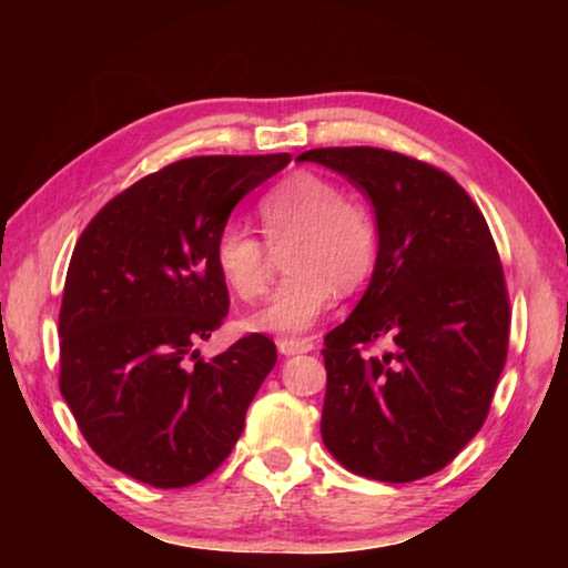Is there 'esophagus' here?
Segmentation results:
<instances>
[{
    "label": "esophagus",
    "instance_id": "1",
    "mask_svg": "<svg viewBox=\"0 0 568 568\" xmlns=\"http://www.w3.org/2000/svg\"><path fill=\"white\" fill-rule=\"evenodd\" d=\"M276 346H278V352H282L284 356L307 354V352H313V348H315L313 338H278Z\"/></svg>",
    "mask_w": 568,
    "mask_h": 568
}]
</instances>
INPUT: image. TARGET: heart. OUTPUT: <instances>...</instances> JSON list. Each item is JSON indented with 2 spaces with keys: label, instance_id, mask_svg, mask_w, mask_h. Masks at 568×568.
I'll list each match as a JSON object with an SVG mask.
<instances>
[{
  "label": "heart",
  "instance_id": "1",
  "mask_svg": "<svg viewBox=\"0 0 568 568\" xmlns=\"http://www.w3.org/2000/svg\"><path fill=\"white\" fill-rule=\"evenodd\" d=\"M258 220L268 245L290 243L284 247L290 276L251 317L255 331L300 336L333 305L336 290H356L377 263L379 235L372 209L323 175L284 178L258 201ZM214 266L240 300H258L268 290V247L243 224L230 222L220 230Z\"/></svg>",
  "mask_w": 568,
  "mask_h": 568
}]
</instances>
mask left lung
Returning a JSON list of instances; mask_svg holds the SVG:
<instances>
[{
	"label": "left lung",
	"instance_id": "obj_1",
	"mask_svg": "<svg viewBox=\"0 0 568 568\" xmlns=\"http://www.w3.org/2000/svg\"><path fill=\"white\" fill-rule=\"evenodd\" d=\"M375 206L369 286L325 336L321 434L356 476H432L484 426L509 346V294L480 209L455 178L377 146L302 152ZM385 339V353H369Z\"/></svg>",
	"mask_w": 568,
	"mask_h": 568
}]
</instances>
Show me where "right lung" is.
I'll return each mask as SVG.
<instances>
[{
	"mask_svg": "<svg viewBox=\"0 0 568 568\" xmlns=\"http://www.w3.org/2000/svg\"><path fill=\"white\" fill-rule=\"evenodd\" d=\"M290 154L173 162L108 201L77 240L59 310V387L111 468L154 488L204 480L227 460L276 364L251 333L204 362L230 294L214 240L237 201Z\"/></svg>",
	"mask_w": 568,
	"mask_h": 568,
	"instance_id": "add662e5",
	"label": "right lung"
}]
</instances>
